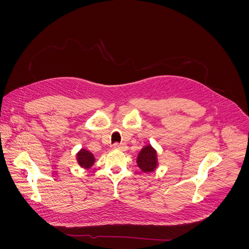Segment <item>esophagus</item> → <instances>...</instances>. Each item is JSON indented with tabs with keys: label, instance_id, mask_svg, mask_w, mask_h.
Listing matches in <instances>:
<instances>
[{
	"label": "esophagus",
	"instance_id": "34e87169",
	"mask_svg": "<svg viewBox=\"0 0 249 249\" xmlns=\"http://www.w3.org/2000/svg\"><path fill=\"white\" fill-rule=\"evenodd\" d=\"M113 148L118 150H125L126 144H124V143H115V144H113Z\"/></svg>",
	"mask_w": 249,
	"mask_h": 249
}]
</instances>
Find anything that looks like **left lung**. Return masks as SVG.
<instances>
[{"instance_id":"8db88e82","label":"left lung","mask_w":249,"mask_h":249,"mask_svg":"<svg viewBox=\"0 0 249 249\" xmlns=\"http://www.w3.org/2000/svg\"><path fill=\"white\" fill-rule=\"evenodd\" d=\"M137 164L143 172H152L158 165L157 152L152 145L144 146L138 155Z\"/></svg>"}]
</instances>
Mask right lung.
<instances>
[{
	"instance_id": "1",
	"label": "right lung",
	"mask_w": 249,
	"mask_h": 249,
	"mask_svg": "<svg viewBox=\"0 0 249 249\" xmlns=\"http://www.w3.org/2000/svg\"><path fill=\"white\" fill-rule=\"evenodd\" d=\"M77 160L80 166L86 169L91 167L95 161L93 155L90 152H88V150L83 149V148L77 154Z\"/></svg>"
}]
</instances>
